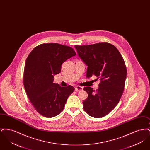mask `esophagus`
Here are the masks:
<instances>
[{
	"mask_svg": "<svg viewBox=\"0 0 150 150\" xmlns=\"http://www.w3.org/2000/svg\"><path fill=\"white\" fill-rule=\"evenodd\" d=\"M83 87L82 86H75V90L76 91H82L83 90Z\"/></svg>",
	"mask_w": 150,
	"mask_h": 150,
	"instance_id": "obj_1",
	"label": "esophagus"
}]
</instances>
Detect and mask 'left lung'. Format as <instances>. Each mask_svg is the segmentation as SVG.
<instances>
[{"label":"left lung","mask_w":150,"mask_h":150,"mask_svg":"<svg viewBox=\"0 0 150 150\" xmlns=\"http://www.w3.org/2000/svg\"><path fill=\"white\" fill-rule=\"evenodd\" d=\"M79 57L88 66L86 77L100 78L99 88L94 91L86 86L88 98L83 108L91 116L100 118L109 114L117 106L124 89L127 69L121 54L114 45L99 43L75 45Z\"/></svg>","instance_id":"obj_1"}]
</instances>
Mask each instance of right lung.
Wrapping results in <instances>:
<instances>
[{"label": "right lung", "instance_id": "1", "mask_svg": "<svg viewBox=\"0 0 150 150\" xmlns=\"http://www.w3.org/2000/svg\"><path fill=\"white\" fill-rule=\"evenodd\" d=\"M76 55L71 47L58 43L40 44L30 52L25 62L23 84L36 111L53 117L63 110L69 96L75 90L71 86L62 87L53 83L67 59Z\"/></svg>", "mask_w": 150, "mask_h": 150}]
</instances>
